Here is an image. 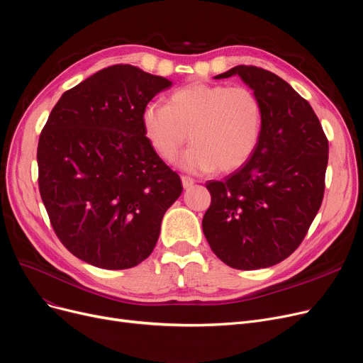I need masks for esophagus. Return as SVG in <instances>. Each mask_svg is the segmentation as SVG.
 <instances>
[{
    "label": "esophagus",
    "instance_id": "esophagus-1",
    "mask_svg": "<svg viewBox=\"0 0 363 363\" xmlns=\"http://www.w3.org/2000/svg\"><path fill=\"white\" fill-rule=\"evenodd\" d=\"M181 181H182V186H184L185 189L191 188V186L194 185V182H196L193 178H189V177H181Z\"/></svg>",
    "mask_w": 363,
    "mask_h": 363
}]
</instances>
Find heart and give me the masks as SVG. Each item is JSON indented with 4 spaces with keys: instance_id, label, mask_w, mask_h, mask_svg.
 I'll use <instances>...</instances> for the list:
<instances>
[{
    "instance_id": "b5f03b06",
    "label": "heart",
    "mask_w": 363,
    "mask_h": 363,
    "mask_svg": "<svg viewBox=\"0 0 363 363\" xmlns=\"http://www.w3.org/2000/svg\"><path fill=\"white\" fill-rule=\"evenodd\" d=\"M262 121V104L250 88L206 82L175 89L167 104H147L141 116L147 141L164 162L177 157L189 132L193 145L177 164L193 174L242 166L257 147Z\"/></svg>"
}]
</instances>
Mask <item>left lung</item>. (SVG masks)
Instances as JSON below:
<instances>
[{"label":"left lung","instance_id":"left-lung-1","mask_svg":"<svg viewBox=\"0 0 363 363\" xmlns=\"http://www.w3.org/2000/svg\"><path fill=\"white\" fill-rule=\"evenodd\" d=\"M235 74L262 104L260 138L240 169L206 184L203 233L223 263L252 271L287 259L308 234L325 189L328 140L311 104L278 74L235 66L215 79Z\"/></svg>","mask_w":363,"mask_h":363}]
</instances>
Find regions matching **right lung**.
<instances>
[{"label":"right lung","instance_id":"obj_1","mask_svg":"<svg viewBox=\"0 0 363 363\" xmlns=\"http://www.w3.org/2000/svg\"><path fill=\"white\" fill-rule=\"evenodd\" d=\"M172 82L130 65L106 67L66 91L38 143L40 193L54 231L103 269L145 260L181 178L147 141L145 106Z\"/></svg>","mask_w":363,"mask_h":363}]
</instances>
